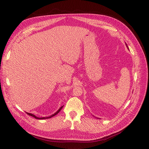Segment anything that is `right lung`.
<instances>
[{
    "instance_id": "1",
    "label": "right lung",
    "mask_w": 149,
    "mask_h": 149,
    "mask_svg": "<svg viewBox=\"0 0 149 149\" xmlns=\"http://www.w3.org/2000/svg\"><path fill=\"white\" fill-rule=\"evenodd\" d=\"M63 107V106H61L59 109L58 110V111L56 112H55V114H52V116H49V117H46V118H38V117H37V116H35V115H33V114H30V113H28V112H26V114H29V116H32V117H33V118H35V119H48V118H52V117H53L54 116H55V115H56L58 112H59L61 110V109H62V107Z\"/></svg>"
}]
</instances>
